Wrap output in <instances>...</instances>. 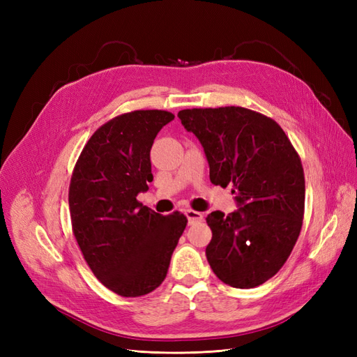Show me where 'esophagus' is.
<instances>
[{"label":"esophagus","instance_id":"esophagus-1","mask_svg":"<svg viewBox=\"0 0 357 357\" xmlns=\"http://www.w3.org/2000/svg\"><path fill=\"white\" fill-rule=\"evenodd\" d=\"M186 218L189 220V225L192 223H198V222H202L204 220V215L199 213V211H195V210H186L185 211Z\"/></svg>","mask_w":357,"mask_h":357}]
</instances>
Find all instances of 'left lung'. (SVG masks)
<instances>
[{"label":"left lung","mask_w":357,"mask_h":357,"mask_svg":"<svg viewBox=\"0 0 357 357\" xmlns=\"http://www.w3.org/2000/svg\"><path fill=\"white\" fill-rule=\"evenodd\" d=\"M181 125L204 147L213 185L232 193L238 210L207 215L205 248L213 273L236 289L274 277L296 244L304 219L301 158L280 125L244 107L178 112Z\"/></svg>","instance_id":"obj_1"}]
</instances>
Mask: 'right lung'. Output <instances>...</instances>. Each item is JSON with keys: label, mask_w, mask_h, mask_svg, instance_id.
<instances>
[{"label": "right lung", "mask_w": 357, "mask_h": 357, "mask_svg": "<svg viewBox=\"0 0 357 357\" xmlns=\"http://www.w3.org/2000/svg\"><path fill=\"white\" fill-rule=\"evenodd\" d=\"M174 114L135 110L100 126L74 167L68 204L84 261L114 294L135 298L164 282L188 219L162 215L137 201L153 180L150 149Z\"/></svg>", "instance_id": "right-lung-1"}]
</instances>
